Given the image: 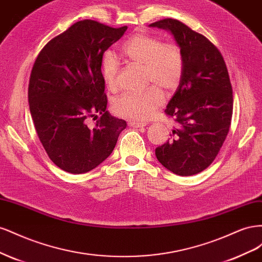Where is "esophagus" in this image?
Listing matches in <instances>:
<instances>
[{"mask_svg": "<svg viewBox=\"0 0 262 262\" xmlns=\"http://www.w3.org/2000/svg\"><path fill=\"white\" fill-rule=\"evenodd\" d=\"M131 128H142V126H145V123H143V122H137V121H129V123H128Z\"/></svg>", "mask_w": 262, "mask_h": 262, "instance_id": "1", "label": "esophagus"}]
</instances>
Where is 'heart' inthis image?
<instances>
[{"label":"heart","instance_id":"1","mask_svg":"<svg viewBox=\"0 0 262 262\" xmlns=\"http://www.w3.org/2000/svg\"><path fill=\"white\" fill-rule=\"evenodd\" d=\"M121 53L126 60L144 68L145 85H156L165 93L177 90L184 73V57L177 45L164 43L161 38L148 34H136L123 43ZM119 68L115 54L106 52L100 71L110 90L117 87ZM156 86L142 93L121 94L114 100V112L132 120H146L164 102L163 94Z\"/></svg>","mask_w":262,"mask_h":262}]
</instances>
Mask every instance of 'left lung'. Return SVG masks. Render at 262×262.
<instances>
[{"label":"left lung","instance_id":"left-lung-1","mask_svg":"<svg viewBox=\"0 0 262 262\" xmlns=\"http://www.w3.org/2000/svg\"><path fill=\"white\" fill-rule=\"evenodd\" d=\"M149 27L169 31L184 57L181 82L165 109L176 126L155 155L171 172L192 176L215 160L229 131L233 91L227 68L216 47L181 21L166 18Z\"/></svg>","mask_w":262,"mask_h":262}]
</instances>
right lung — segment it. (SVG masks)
Masks as SVG:
<instances>
[{
	"instance_id": "1",
	"label": "right lung",
	"mask_w": 262,
	"mask_h": 262,
	"mask_svg": "<svg viewBox=\"0 0 262 262\" xmlns=\"http://www.w3.org/2000/svg\"><path fill=\"white\" fill-rule=\"evenodd\" d=\"M126 26L84 19L47 43L34 63L28 102L37 134L62 170L84 173L113 153L126 122L110 115L100 71L104 52ZM101 117L93 128L89 117Z\"/></svg>"
}]
</instances>
